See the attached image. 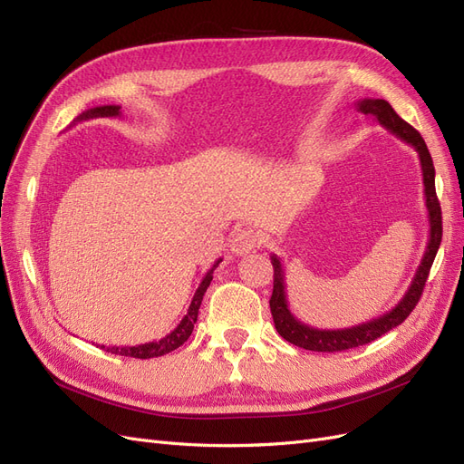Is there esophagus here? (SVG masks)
Masks as SVG:
<instances>
[{
  "label": "esophagus",
  "mask_w": 464,
  "mask_h": 464,
  "mask_svg": "<svg viewBox=\"0 0 464 464\" xmlns=\"http://www.w3.org/2000/svg\"><path fill=\"white\" fill-rule=\"evenodd\" d=\"M261 246V234L254 228H240L232 236L230 249L236 256H247Z\"/></svg>",
  "instance_id": "esophagus-1"
}]
</instances>
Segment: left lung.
<instances>
[{
	"mask_svg": "<svg viewBox=\"0 0 464 464\" xmlns=\"http://www.w3.org/2000/svg\"><path fill=\"white\" fill-rule=\"evenodd\" d=\"M358 111L366 116H372L379 125H383L392 135H397L401 141L411 145L420 159V166H422V179H424V198H426V208H428V220H430V236H428V246L424 251V257L420 261L416 275L412 283L406 290L401 302L392 307L391 312H385L375 319H370L366 323H360L354 327L346 329H315L305 325L298 317H294L288 307L286 300V285H285V269L283 261L278 256H271V263L275 269V280H273V296L269 300L271 304V314L275 327L278 334L286 339L288 343L296 344L305 350H314V353H343L348 348H356L362 344H368L379 336L385 334L387 331L395 329L397 325L412 314L420 296H422L424 285L428 280L430 269L433 265L435 254H438L440 244H441V207L438 201V195H435V170H433V160L431 154L424 143L422 135H420L411 123H406L392 106L383 101V98H362L356 102Z\"/></svg>",
	"mask_w": 464,
	"mask_h": 464,
	"instance_id": "left-lung-1",
	"label": "left lung"
}]
</instances>
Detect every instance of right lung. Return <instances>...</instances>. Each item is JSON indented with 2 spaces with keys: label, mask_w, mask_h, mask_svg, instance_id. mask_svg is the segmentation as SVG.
Returning <instances> with one entry per match:
<instances>
[{
  "label": "right lung",
  "mask_w": 464,
  "mask_h": 464,
  "mask_svg": "<svg viewBox=\"0 0 464 464\" xmlns=\"http://www.w3.org/2000/svg\"><path fill=\"white\" fill-rule=\"evenodd\" d=\"M92 118H121V106H114V104H108V106H96V108H91V110H85L82 114L75 120V121H82V120H92ZM73 121V123H75ZM222 259H217L215 265L210 266V269L207 271V275L203 276L199 288L195 290L193 294V300L189 304V310L188 314L184 315V319H181L178 323V327L174 331L168 333L164 339L160 341H152V343H145V344H135V346H101L102 350H106V353H111V354H120V356H131V358H141V360H147V358H157V356H164L168 353H172V350L179 348L181 344H184L189 334L193 331V325L198 323V314H199V307H201V302H203V296L205 292L210 285V280H213V273L218 266Z\"/></svg>",
  "instance_id": "right-lung-1"
}]
</instances>
